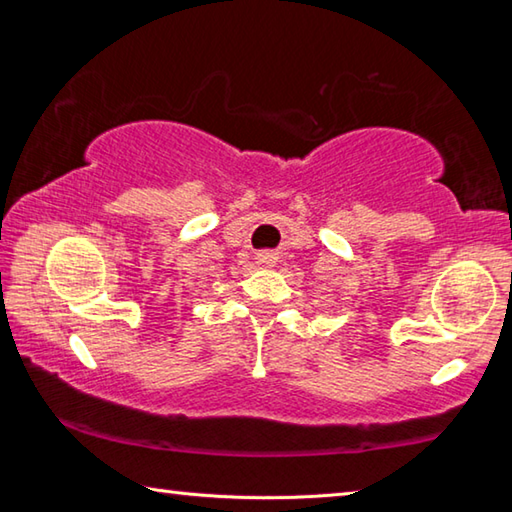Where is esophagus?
Returning a JSON list of instances; mask_svg holds the SVG:
<instances>
[{
	"label": "esophagus",
	"mask_w": 512,
	"mask_h": 512,
	"mask_svg": "<svg viewBox=\"0 0 512 512\" xmlns=\"http://www.w3.org/2000/svg\"><path fill=\"white\" fill-rule=\"evenodd\" d=\"M275 262H277L275 253H268V250H264V253H257V264H259V266L271 268V266H275Z\"/></svg>",
	"instance_id": "obj_1"
}]
</instances>
